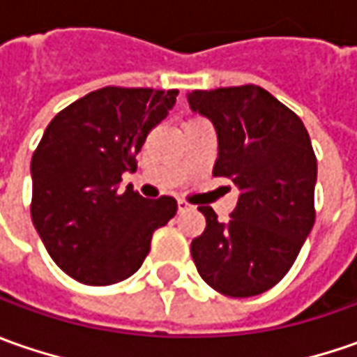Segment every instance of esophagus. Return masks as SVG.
<instances>
[{
    "mask_svg": "<svg viewBox=\"0 0 357 357\" xmlns=\"http://www.w3.org/2000/svg\"><path fill=\"white\" fill-rule=\"evenodd\" d=\"M191 207H193L191 203L183 202V199H178V211H179V213H185V211H190Z\"/></svg>",
    "mask_w": 357,
    "mask_h": 357,
    "instance_id": "obj_1",
    "label": "esophagus"
}]
</instances>
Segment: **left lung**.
Segmentation results:
<instances>
[{"instance_id": "left-lung-1", "label": "left lung", "mask_w": 357, "mask_h": 357, "mask_svg": "<svg viewBox=\"0 0 357 357\" xmlns=\"http://www.w3.org/2000/svg\"><path fill=\"white\" fill-rule=\"evenodd\" d=\"M193 112L213 122V176L239 190L227 223L207 205L205 231L191 241L202 278L217 292L247 298L273 289L312 231L316 155L302 120L257 84L188 94Z\"/></svg>"}]
</instances>
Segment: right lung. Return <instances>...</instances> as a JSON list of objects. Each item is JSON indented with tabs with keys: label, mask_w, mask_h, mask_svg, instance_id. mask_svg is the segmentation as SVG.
Wrapping results in <instances>:
<instances>
[{
	"label": "right lung",
	"mask_w": 357,
	"mask_h": 357,
	"mask_svg": "<svg viewBox=\"0 0 357 357\" xmlns=\"http://www.w3.org/2000/svg\"><path fill=\"white\" fill-rule=\"evenodd\" d=\"M178 91L105 86L61 110L31 158V219L45 249L68 277L106 287L132 277L155 229L178 211L169 195L146 199L122 174Z\"/></svg>",
	"instance_id": "obj_1"
}]
</instances>
